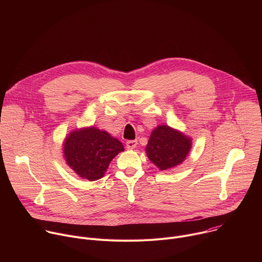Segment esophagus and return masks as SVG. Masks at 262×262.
I'll use <instances>...</instances> for the list:
<instances>
[{
	"instance_id": "obj_1",
	"label": "esophagus",
	"mask_w": 262,
	"mask_h": 262,
	"mask_svg": "<svg viewBox=\"0 0 262 262\" xmlns=\"http://www.w3.org/2000/svg\"><path fill=\"white\" fill-rule=\"evenodd\" d=\"M137 144H138V141L137 140H129L126 142V147L128 149H134L137 147Z\"/></svg>"
}]
</instances>
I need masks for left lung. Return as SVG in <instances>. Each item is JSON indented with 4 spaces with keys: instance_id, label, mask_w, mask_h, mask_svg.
Returning <instances> with one entry per match:
<instances>
[{
    "instance_id": "obj_1",
    "label": "left lung",
    "mask_w": 262,
    "mask_h": 262,
    "mask_svg": "<svg viewBox=\"0 0 262 262\" xmlns=\"http://www.w3.org/2000/svg\"><path fill=\"white\" fill-rule=\"evenodd\" d=\"M191 139L167 126H158L146 146L147 157L160 170H168L181 164L191 149Z\"/></svg>"
}]
</instances>
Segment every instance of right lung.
Returning <instances> with one entry per match:
<instances>
[{
    "label": "right lung",
    "instance_id": "add662e5",
    "mask_svg": "<svg viewBox=\"0 0 262 262\" xmlns=\"http://www.w3.org/2000/svg\"><path fill=\"white\" fill-rule=\"evenodd\" d=\"M63 148L67 165L90 181L101 178L111 161L124 150L121 142L95 127L70 133Z\"/></svg>",
    "mask_w": 262,
    "mask_h": 262
}]
</instances>
